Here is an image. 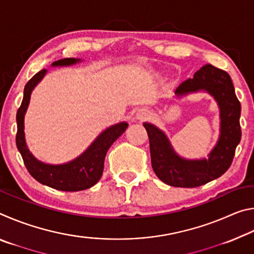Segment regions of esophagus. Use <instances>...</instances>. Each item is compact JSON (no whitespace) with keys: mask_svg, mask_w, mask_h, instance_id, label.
Segmentation results:
<instances>
[{"mask_svg":"<svg viewBox=\"0 0 254 254\" xmlns=\"http://www.w3.org/2000/svg\"><path fill=\"white\" fill-rule=\"evenodd\" d=\"M135 117L137 120L142 121V120H145L150 117V112L147 109H140V110H137Z\"/></svg>","mask_w":254,"mask_h":254,"instance_id":"obj_1","label":"esophagus"}]
</instances>
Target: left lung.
<instances>
[{
  "label": "left lung",
  "instance_id": "1",
  "mask_svg": "<svg viewBox=\"0 0 254 254\" xmlns=\"http://www.w3.org/2000/svg\"><path fill=\"white\" fill-rule=\"evenodd\" d=\"M199 91L209 93L220 107L221 134L208 159L188 160L179 157L165 133L151 123H143L149 135L153 171L169 186L198 187L221 177L230 168L240 143L241 104L230 75L207 64L197 70L192 78L183 81L176 88L175 95L180 97Z\"/></svg>",
  "mask_w": 254,
  "mask_h": 254
}]
</instances>
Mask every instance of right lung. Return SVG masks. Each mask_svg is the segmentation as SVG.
Wrapping results in <instances>:
<instances>
[{
	"instance_id": "obj_1",
	"label": "right lung",
	"mask_w": 254,
	"mask_h": 254,
	"mask_svg": "<svg viewBox=\"0 0 254 254\" xmlns=\"http://www.w3.org/2000/svg\"><path fill=\"white\" fill-rule=\"evenodd\" d=\"M79 62L80 59L65 58L53 63L51 66H70ZM46 74L47 69L40 70L24 86L23 100L16 112V124H18L15 136L16 147L22 156L24 166L27 167L30 175L40 184L64 191H79L91 188L102 177L107 150L127 130V123L121 122L106 128L96 137L85 152L69 162L63 165H49L39 161L30 152L25 143L24 114L29 106L30 96L33 88Z\"/></svg>"
}]
</instances>
